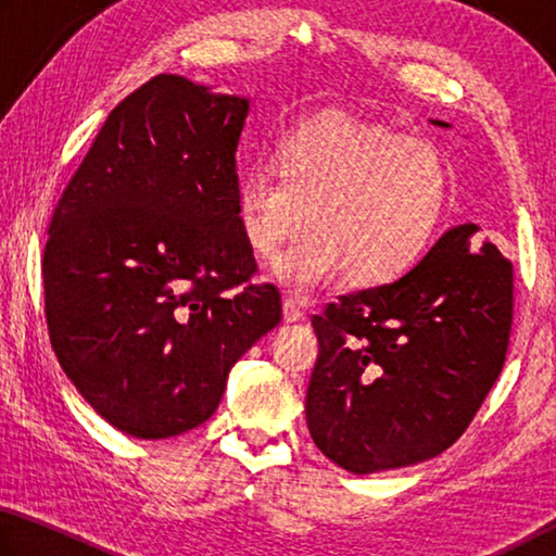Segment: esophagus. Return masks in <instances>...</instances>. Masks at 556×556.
<instances>
[{
  "label": "esophagus",
  "mask_w": 556,
  "mask_h": 556,
  "mask_svg": "<svg viewBox=\"0 0 556 556\" xmlns=\"http://www.w3.org/2000/svg\"><path fill=\"white\" fill-rule=\"evenodd\" d=\"M283 319L286 323H303L305 313L295 298H283Z\"/></svg>",
  "instance_id": "1"
}]
</instances>
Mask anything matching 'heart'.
<instances>
[{"label":"heart","instance_id":"heart-1","mask_svg":"<svg viewBox=\"0 0 556 556\" xmlns=\"http://www.w3.org/2000/svg\"><path fill=\"white\" fill-rule=\"evenodd\" d=\"M278 163H253L239 182V224L258 256L313 227L273 263V278L307 293L346 270L354 286H381L430 247L450 202V170L422 141L349 114L298 124Z\"/></svg>","mask_w":556,"mask_h":556}]
</instances>
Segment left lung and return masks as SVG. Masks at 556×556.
<instances>
[{
    "mask_svg": "<svg viewBox=\"0 0 556 556\" xmlns=\"http://www.w3.org/2000/svg\"><path fill=\"white\" fill-rule=\"evenodd\" d=\"M510 325L513 263L471 222L403 278L329 303L305 401L319 452L374 473L450 450L503 371Z\"/></svg>",
    "mask_w": 556,
    "mask_h": 556,
    "instance_id": "obj_1",
    "label": "left lung"
}]
</instances>
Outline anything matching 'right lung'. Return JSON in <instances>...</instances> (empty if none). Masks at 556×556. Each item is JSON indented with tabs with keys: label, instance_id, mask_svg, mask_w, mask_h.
<instances>
[{
	"label": "right lung",
	"instance_id": "1",
	"mask_svg": "<svg viewBox=\"0 0 556 556\" xmlns=\"http://www.w3.org/2000/svg\"><path fill=\"white\" fill-rule=\"evenodd\" d=\"M249 100L155 75L114 106L43 249L51 346L106 422L165 440L210 420L231 366L280 323L251 283L237 149Z\"/></svg>",
	"mask_w": 556,
	"mask_h": 556
}]
</instances>
